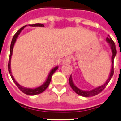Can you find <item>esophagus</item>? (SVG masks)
I'll return each instance as SVG.
<instances>
[{"instance_id": "1", "label": "esophagus", "mask_w": 121, "mask_h": 121, "mask_svg": "<svg viewBox=\"0 0 121 121\" xmlns=\"http://www.w3.org/2000/svg\"><path fill=\"white\" fill-rule=\"evenodd\" d=\"M72 60V58L70 56H66L64 58L63 60V63L65 64H69L70 63L71 61Z\"/></svg>"}]
</instances>
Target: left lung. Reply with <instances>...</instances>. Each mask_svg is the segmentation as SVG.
Here are the masks:
<instances>
[{"mask_svg": "<svg viewBox=\"0 0 121 121\" xmlns=\"http://www.w3.org/2000/svg\"><path fill=\"white\" fill-rule=\"evenodd\" d=\"M106 41L110 44V46H111V50H112V68H111V73H110V76L109 77L108 79L106 82L103 84V85H102V86H99V87H98V88L92 89V90H91V91H83V90H81V89H78V88L75 85H74V83H73L72 79H71V76H70L69 79V85H70V86L71 87V88L73 89V91H74L76 93H77L78 95H80V96H84V97L94 96L98 95L99 93H101L103 89L106 87V86L109 83V81L111 80V78L112 77V76H113L114 61L115 56H116V45H115L114 42L113 40H112V38L109 37V35H108V37H107L106 38Z\"/></svg>", "mask_w": 121, "mask_h": 121, "instance_id": "obj_1", "label": "left lung"}]
</instances>
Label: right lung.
<instances>
[{
  "mask_svg": "<svg viewBox=\"0 0 121 121\" xmlns=\"http://www.w3.org/2000/svg\"><path fill=\"white\" fill-rule=\"evenodd\" d=\"M30 25V26H44L43 24H41V23L30 24V25ZM26 26V25H25V26H23V27H22L21 28H20L19 30H18V31L15 33L14 36L13 37L12 40L11 45H10V56H9V63H8V69H9V72L10 75V76H11L13 81L14 82L15 84H16L17 86L18 87V89H19L22 92V93H25V94L28 95H38V94H40V93H43L45 89L48 88V85L50 84V83L52 75L53 74V73L55 72L57 70L58 67V66H56V67H55L54 68H53V69H52V71H51L50 73L49 74L48 77V78H47L46 82H45V83H44L42 86H40V87H38V88H35V89H29V88H23V87H22V86H20V84H18V83H17L16 81L15 80V79L13 78V76L12 75L11 70H10V60H11V56H12V54L13 47V45H14L15 43V41H16L18 35H19L20 33L21 32L22 30H23V28H24V27Z\"/></svg>",
  "mask_w": 121,
  "mask_h": 121,
  "instance_id": "1",
  "label": "right lung"
}]
</instances>
